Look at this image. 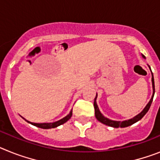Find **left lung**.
I'll use <instances>...</instances> for the list:
<instances>
[{
  "label": "left lung",
  "instance_id": "obj_1",
  "mask_svg": "<svg viewBox=\"0 0 160 160\" xmlns=\"http://www.w3.org/2000/svg\"><path fill=\"white\" fill-rule=\"evenodd\" d=\"M142 58H145V56L142 55ZM149 67L150 70L152 72V89H153V94H152V98L150 99L149 102L147 104V106L144 107V109L141 111L139 114H138L137 115H135L134 118H131V119H128V120H125V121H114V120H111V119H109L107 118V117H105L100 112L99 109H98V104L96 102V99H97V97H98V94H96V97L94 98V111H95V117L100 122L102 123L105 124V125L109 126V127H112V128H127V127H129V126L132 125V124L135 123L136 122L139 121L142 117L147 114V112L148 111V110L150 109V107L152 105V102L153 101V98H154V94H155V82H154V77H153V73H152V70H151V67L148 66Z\"/></svg>",
  "mask_w": 160,
  "mask_h": 160
}]
</instances>
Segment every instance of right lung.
Segmentation results:
<instances>
[{
    "instance_id": "1",
    "label": "right lung",
    "mask_w": 160,
    "mask_h": 160,
    "mask_svg": "<svg viewBox=\"0 0 160 160\" xmlns=\"http://www.w3.org/2000/svg\"><path fill=\"white\" fill-rule=\"evenodd\" d=\"M71 116H72V110L70 111V113H69V114H68L66 117H64V118H62V119L58 120V121H56V122H43V123H37V122H29V121H28V120L25 119V118H23L22 116V117L25 120V121H26V122H29V123H30V124H32V125L35 126V127L42 128V129H51V128H57V127H58V126H60V125H62V124L66 122L68 120L71 118Z\"/></svg>"
}]
</instances>
